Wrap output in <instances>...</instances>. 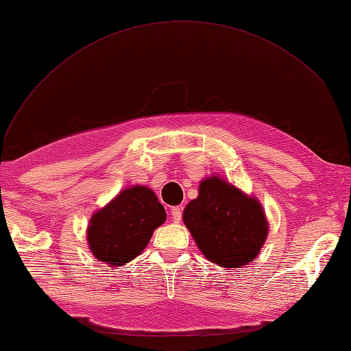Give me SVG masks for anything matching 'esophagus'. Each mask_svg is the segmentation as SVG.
Instances as JSON below:
<instances>
[{
  "label": "esophagus",
  "mask_w": 351,
  "mask_h": 351,
  "mask_svg": "<svg viewBox=\"0 0 351 351\" xmlns=\"http://www.w3.org/2000/svg\"><path fill=\"white\" fill-rule=\"evenodd\" d=\"M183 217V208L182 206H176L171 209V218L174 219V222H180Z\"/></svg>",
  "instance_id": "obj_1"
}]
</instances>
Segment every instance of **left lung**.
Segmentation results:
<instances>
[{
	"label": "left lung",
	"mask_w": 351,
	"mask_h": 351,
	"mask_svg": "<svg viewBox=\"0 0 351 351\" xmlns=\"http://www.w3.org/2000/svg\"><path fill=\"white\" fill-rule=\"evenodd\" d=\"M183 221L200 252L217 265L237 268L256 258L268 236V222L256 199L218 177L200 183Z\"/></svg>",
	"instance_id": "left-lung-1"
}]
</instances>
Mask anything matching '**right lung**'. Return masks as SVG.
<instances>
[{
    "label": "right lung",
    "instance_id": "right-lung-1",
    "mask_svg": "<svg viewBox=\"0 0 351 351\" xmlns=\"http://www.w3.org/2000/svg\"><path fill=\"white\" fill-rule=\"evenodd\" d=\"M165 218V209L151 189H125L90 218L89 247L101 262L120 267L147 246Z\"/></svg>",
    "mask_w": 351,
    "mask_h": 351
}]
</instances>
